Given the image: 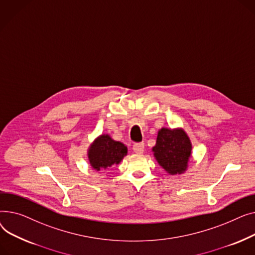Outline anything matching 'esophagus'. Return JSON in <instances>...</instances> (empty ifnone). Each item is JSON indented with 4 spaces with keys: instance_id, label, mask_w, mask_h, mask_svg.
Returning <instances> with one entry per match:
<instances>
[{
    "instance_id": "1",
    "label": "esophagus",
    "mask_w": 255,
    "mask_h": 255,
    "mask_svg": "<svg viewBox=\"0 0 255 255\" xmlns=\"http://www.w3.org/2000/svg\"><path fill=\"white\" fill-rule=\"evenodd\" d=\"M132 150L136 153H142L144 151V143H134L132 145Z\"/></svg>"
}]
</instances>
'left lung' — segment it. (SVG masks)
<instances>
[{"instance_id": "1", "label": "left lung", "mask_w": 255, "mask_h": 255, "mask_svg": "<svg viewBox=\"0 0 255 255\" xmlns=\"http://www.w3.org/2000/svg\"><path fill=\"white\" fill-rule=\"evenodd\" d=\"M154 156L168 173L180 174L186 170L191 153V144L182 129L161 128L152 148Z\"/></svg>"}]
</instances>
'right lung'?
<instances>
[{"instance_id": "1", "label": "right lung", "mask_w": 255, "mask_h": 255, "mask_svg": "<svg viewBox=\"0 0 255 255\" xmlns=\"http://www.w3.org/2000/svg\"><path fill=\"white\" fill-rule=\"evenodd\" d=\"M127 153V146L112 140L108 134H102L89 148L88 158L92 167L100 170L119 163Z\"/></svg>"}]
</instances>
